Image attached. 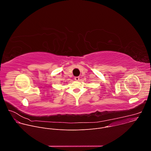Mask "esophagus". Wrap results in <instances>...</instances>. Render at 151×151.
Here are the masks:
<instances>
[{
	"mask_svg": "<svg viewBox=\"0 0 151 151\" xmlns=\"http://www.w3.org/2000/svg\"><path fill=\"white\" fill-rule=\"evenodd\" d=\"M75 81H79V76H76V77H75Z\"/></svg>",
	"mask_w": 151,
	"mask_h": 151,
	"instance_id": "1",
	"label": "esophagus"
}]
</instances>
